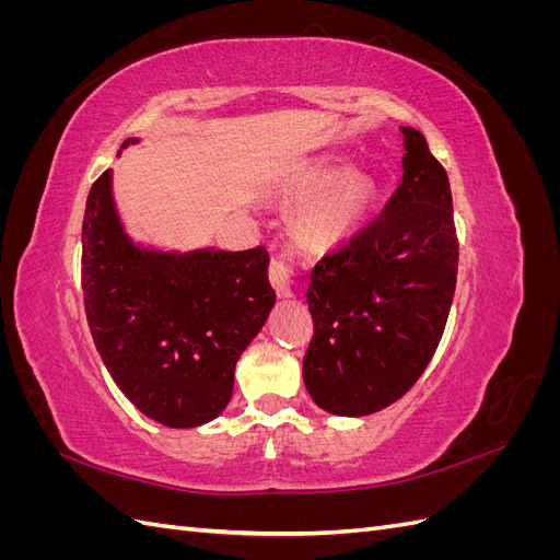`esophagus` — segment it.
Listing matches in <instances>:
<instances>
[{
  "label": "esophagus",
  "mask_w": 560,
  "mask_h": 560,
  "mask_svg": "<svg viewBox=\"0 0 560 560\" xmlns=\"http://www.w3.org/2000/svg\"><path fill=\"white\" fill-rule=\"evenodd\" d=\"M292 266L287 264V259L282 257H273L270 259V266H268V278H270V284L276 287V292L280 296H292Z\"/></svg>",
  "instance_id": "1"
}]
</instances>
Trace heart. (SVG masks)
<instances>
[{"instance_id":"b5f03b06","label":"heart","mask_w":560,"mask_h":560,"mask_svg":"<svg viewBox=\"0 0 560 560\" xmlns=\"http://www.w3.org/2000/svg\"><path fill=\"white\" fill-rule=\"evenodd\" d=\"M290 196L311 200L299 217V233L311 247L325 249L362 224L374 200V184L362 173H346L341 163L317 161L294 175Z\"/></svg>"}]
</instances>
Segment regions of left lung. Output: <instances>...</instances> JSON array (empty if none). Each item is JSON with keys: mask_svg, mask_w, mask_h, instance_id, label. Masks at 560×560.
I'll return each instance as SVG.
<instances>
[{"mask_svg": "<svg viewBox=\"0 0 560 560\" xmlns=\"http://www.w3.org/2000/svg\"><path fill=\"white\" fill-rule=\"evenodd\" d=\"M401 184L383 212L313 268L303 381L319 409L366 416L404 397L442 341L457 278L451 184L401 128Z\"/></svg>", "mask_w": 560, "mask_h": 560, "instance_id": "8db88e82", "label": "left lung"}]
</instances>
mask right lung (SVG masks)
<instances>
[{
	"label": "right lung",
	"mask_w": 560,
	"mask_h": 560,
	"mask_svg": "<svg viewBox=\"0 0 560 560\" xmlns=\"http://www.w3.org/2000/svg\"><path fill=\"white\" fill-rule=\"evenodd\" d=\"M266 268L261 245L186 254L132 245L112 171L91 186L81 226L89 327L118 389L161 425L196 428L224 411L235 362L276 303Z\"/></svg>",
	"instance_id": "obj_1"
}]
</instances>
